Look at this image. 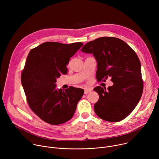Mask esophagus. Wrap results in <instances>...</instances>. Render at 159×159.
I'll list each match as a JSON object with an SVG mask.
<instances>
[{"instance_id": "34e87169", "label": "esophagus", "mask_w": 159, "mask_h": 159, "mask_svg": "<svg viewBox=\"0 0 159 159\" xmlns=\"http://www.w3.org/2000/svg\"><path fill=\"white\" fill-rule=\"evenodd\" d=\"M93 90V89L92 88H88V89H85L84 90V94H87L88 93H90Z\"/></svg>"}]
</instances>
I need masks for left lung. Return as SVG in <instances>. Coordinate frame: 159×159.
Instances as JSON below:
<instances>
[{"instance_id": "1", "label": "left lung", "mask_w": 159, "mask_h": 159, "mask_svg": "<svg viewBox=\"0 0 159 159\" xmlns=\"http://www.w3.org/2000/svg\"><path fill=\"white\" fill-rule=\"evenodd\" d=\"M81 52L92 53L98 63L96 79L105 82L111 78L108 88L94 89L99 96L94 104L101 119L118 122L126 118L138 104L143 93L141 63L133 50L123 40L101 37L84 45Z\"/></svg>"}]
</instances>
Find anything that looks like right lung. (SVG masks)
<instances>
[{"instance_id": "1", "label": "right lung", "mask_w": 159, "mask_h": 159, "mask_svg": "<svg viewBox=\"0 0 159 159\" xmlns=\"http://www.w3.org/2000/svg\"><path fill=\"white\" fill-rule=\"evenodd\" d=\"M83 45L81 42L62 44L46 42L32 49L21 74L28 103L35 114L50 125L70 120L82 98V89H57V79L66 74L70 58Z\"/></svg>"}]
</instances>
